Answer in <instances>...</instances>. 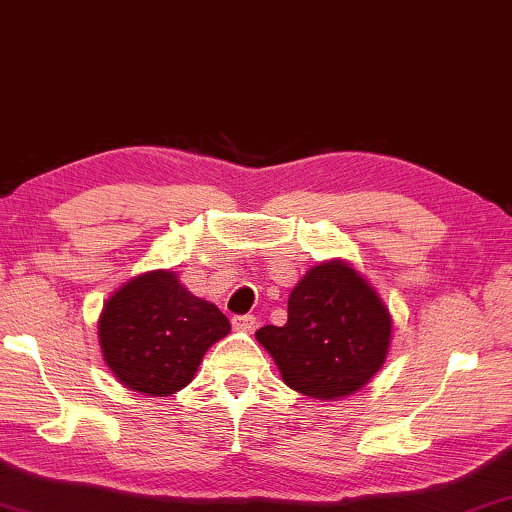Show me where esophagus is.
<instances>
[{
    "label": "esophagus",
    "instance_id": "obj_1",
    "mask_svg": "<svg viewBox=\"0 0 512 512\" xmlns=\"http://www.w3.org/2000/svg\"><path fill=\"white\" fill-rule=\"evenodd\" d=\"M232 329L250 333L255 329V318L253 315H235V318H232Z\"/></svg>",
    "mask_w": 512,
    "mask_h": 512
}]
</instances>
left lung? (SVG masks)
<instances>
[{"mask_svg":"<svg viewBox=\"0 0 512 512\" xmlns=\"http://www.w3.org/2000/svg\"><path fill=\"white\" fill-rule=\"evenodd\" d=\"M392 313L345 259L311 266L288 295L284 327L255 333L284 383L315 401H336L365 387L392 347Z\"/></svg>","mask_w":512,"mask_h":512,"instance_id":"obj_1","label":"left lung"}]
</instances>
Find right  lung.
Masks as SVG:
<instances>
[{
	"label": "right lung",
	"instance_id": "obj_1",
	"mask_svg": "<svg viewBox=\"0 0 512 512\" xmlns=\"http://www.w3.org/2000/svg\"><path fill=\"white\" fill-rule=\"evenodd\" d=\"M228 333L226 315L165 268L116 288L98 318L102 360L120 385L143 396H170L192 383L206 351Z\"/></svg>",
	"mask_w": 512,
	"mask_h": 512
}]
</instances>
